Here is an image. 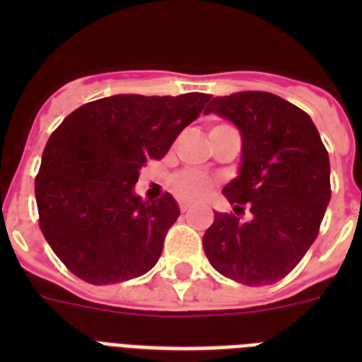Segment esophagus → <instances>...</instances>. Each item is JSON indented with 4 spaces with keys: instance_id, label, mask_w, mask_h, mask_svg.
Returning a JSON list of instances; mask_svg holds the SVG:
<instances>
[{
    "instance_id": "1",
    "label": "esophagus",
    "mask_w": 362,
    "mask_h": 362,
    "mask_svg": "<svg viewBox=\"0 0 362 362\" xmlns=\"http://www.w3.org/2000/svg\"><path fill=\"white\" fill-rule=\"evenodd\" d=\"M190 209H192L190 201H185V199L179 201V210H181V212H187V210H190Z\"/></svg>"
}]
</instances>
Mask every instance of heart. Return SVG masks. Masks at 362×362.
Wrapping results in <instances>:
<instances>
[{"label":"heart","mask_w":362,"mask_h":362,"mask_svg":"<svg viewBox=\"0 0 362 362\" xmlns=\"http://www.w3.org/2000/svg\"><path fill=\"white\" fill-rule=\"evenodd\" d=\"M174 188L185 199H203L212 192L214 181L201 172L183 170L174 177Z\"/></svg>","instance_id":"obj_1"}]
</instances>
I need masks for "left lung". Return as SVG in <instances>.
<instances>
[{
  "label": "left lung",
  "instance_id": "1",
  "mask_svg": "<svg viewBox=\"0 0 362 362\" xmlns=\"http://www.w3.org/2000/svg\"><path fill=\"white\" fill-rule=\"evenodd\" d=\"M210 112L239 129L243 165L223 190L236 214L216 212L203 235L204 254L228 279L277 283L317 238L332 196L328 152L308 114L270 92L210 95ZM245 208L250 221L238 219Z\"/></svg>",
  "mask_w": 362,
  "mask_h": 362
}]
</instances>
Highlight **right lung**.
<instances>
[{"label":"right lung","mask_w":362,"mask_h":362,"mask_svg":"<svg viewBox=\"0 0 362 362\" xmlns=\"http://www.w3.org/2000/svg\"><path fill=\"white\" fill-rule=\"evenodd\" d=\"M209 99L199 92L112 95L76 108L54 130L34 190L41 232L74 276L114 284L158 263L179 206L168 192L141 201L134 185Z\"/></svg>","instance_id":"obj_1"}]
</instances>
